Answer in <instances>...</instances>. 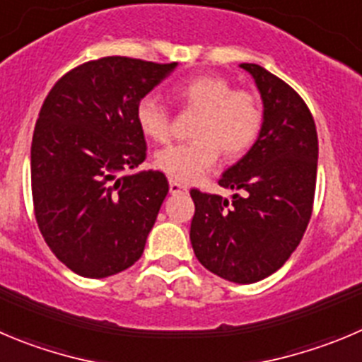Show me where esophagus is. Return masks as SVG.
I'll use <instances>...</instances> for the list:
<instances>
[{"mask_svg": "<svg viewBox=\"0 0 362 362\" xmlns=\"http://www.w3.org/2000/svg\"><path fill=\"white\" fill-rule=\"evenodd\" d=\"M168 187H170V194H187L188 192V188L185 187V185H181V183H177V181H174V179H170V181H168Z\"/></svg>", "mask_w": 362, "mask_h": 362, "instance_id": "1", "label": "esophagus"}]
</instances>
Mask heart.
Returning a JSON list of instances; mask_svg holds the SVG:
<instances>
[{
  "instance_id": "b5f03b06",
  "label": "heart",
  "mask_w": 362,
  "mask_h": 362,
  "mask_svg": "<svg viewBox=\"0 0 362 362\" xmlns=\"http://www.w3.org/2000/svg\"><path fill=\"white\" fill-rule=\"evenodd\" d=\"M174 95L185 108L195 110L192 136L195 140L163 147L154 156L158 170L174 181L192 183L209 172L220 156H242L252 147L263 122L259 95L249 88H235L223 76L201 74L181 81ZM140 132L154 142H167L172 117L154 95H144L135 108Z\"/></svg>"
}]
</instances>
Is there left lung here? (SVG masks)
Listing matches in <instances>:
<instances>
[{
	"label": "left lung",
	"instance_id": "1",
	"mask_svg": "<svg viewBox=\"0 0 362 362\" xmlns=\"http://www.w3.org/2000/svg\"><path fill=\"white\" fill-rule=\"evenodd\" d=\"M263 99V126L252 149L218 185L233 201L192 188L190 242L218 277L250 284L277 272L298 247L313 213L318 167L315 119L304 99L261 65L242 64Z\"/></svg>",
	"mask_w": 362,
	"mask_h": 362
}]
</instances>
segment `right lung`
Returning <instances> with one entry per match:
<instances>
[{
  "label": "right lung",
  "instance_id": "right-lung-1",
  "mask_svg": "<svg viewBox=\"0 0 362 362\" xmlns=\"http://www.w3.org/2000/svg\"><path fill=\"white\" fill-rule=\"evenodd\" d=\"M175 65L85 62L44 99L32 140L33 209L51 252L81 277L119 274L142 256L168 181L160 170L129 172L147 154L135 108Z\"/></svg>",
  "mask_w": 362,
  "mask_h": 362
}]
</instances>
